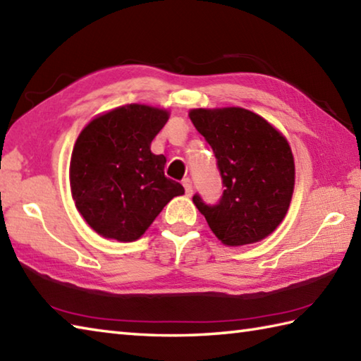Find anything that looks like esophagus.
<instances>
[{"label": "esophagus", "mask_w": 361, "mask_h": 361, "mask_svg": "<svg viewBox=\"0 0 361 361\" xmlns=\"http://www.w3.org/2000/svg\"><path fill=\"white\" fill-rule=\"evenodd\" d=\"M183 186H185V190H186V195H188V197L192 195V192H194V189H192V181H190L189 178L183 180Z\"/></svg>", "instance_id": "1"}]
</instances>
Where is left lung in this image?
Instances as JSON below:
<instances>
[{
    "mask_svg": "<svg viewBox=\"0 0 361 361\" xmlns=\"http://www.w3.org/2000/svg\"><path fill=\"white\" fill-rule=\"evenodd\" d=\"M189 118L213 148L224 180L219 204L192 197L222 244L263 241L283 221L293 199L295 166L283 133L249 109H190Z\"/></svg>",
    "mask_w": 361,
    "mask_h": 361,
    "instance_id": "obj_1",
    "label": "left lung"
}]
</instances>
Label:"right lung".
I'll list each match as a JSON object with an SVG mask.
<instances>
[{"label":"right lung","mask_w":361,"mask_h":361,"mask_svg":"<svg viewBox=\"0 0 361 361\" xmlns=\"http://www.w3.org/2000/svg\"><path fill=\"white\" fill-rule=\"evenodd\" d=\"M171 112L131 103L95 116L78 136L70 158V190L78 213L106 239H139L180 183L164 176L166 157L150 150Z\"/></svg>","instance_id":"1"}]
</instances>
